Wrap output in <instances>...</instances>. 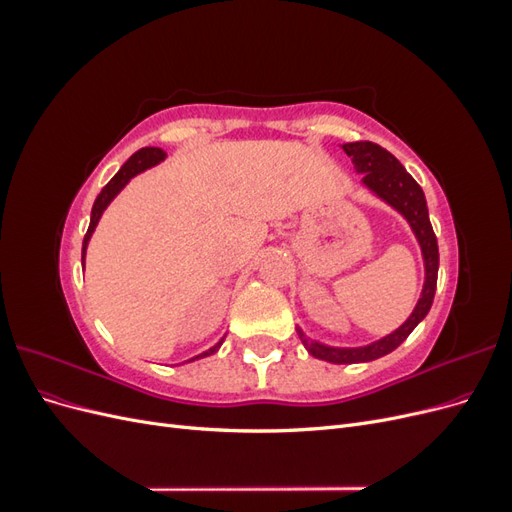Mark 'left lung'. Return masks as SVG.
Here are the masks:
<instances>
[{"mask_svg":"<svg viewBox=\"0 0 512 512\" xmlns=\"http://www.w3.org/2000/svg\"><path fill=\"white\" fill-rule=\"evenodd\" d=\"M344 151L352 158L356 173H363V183L367 188L374 194H378L384 203L395 207L408 220L418 243H421L423 260H425V286L421 292V299H418L410 318L391 335H386L378 339V342L363 348H331L318 342H307L303 333L299 331L303 346L307 348L309 354L316 356V359L329 361V363H365L393 352L414 331L416 324L427 316L433 303V294H436L440 254H438V239L433 235V228L429 222V211H427L421 185L412 179V175L404 166H401V162L393 156V153L369 141L346 143Z\"/></svg>","mask_w":512,"mask_h":512,"instance_id":"8db88e82","label":"left lung"}]
</instances>
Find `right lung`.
<instances>
[{"mask_svg": "<svg viewBox=\"0 0 512 512\" xmlns=\"http://www.w3.org/2000/svg\"><path fill=\"white\" fill-rule=\"evenodd\" d=\"M164 158H166V153H164L160 147H143V149H138V151L134 153V156L119 168V173L104 185L102 192H100V194H98V198H96L94 209H91L89 228H87V235H85V239H83V260H85V250H87V243H89L91 232L96 230L98 220H100V215H102V211L108 207V203H111V200H113V198L123 190V185H126L134 175L143 173L145 168L156 166V164H158V162H162ZM220 346H222V342H220V344H215V346H213V348H209L207 352L194 356V359H190V361L203 359V356H209V354H213V352H218V348H220Z\"/></svg>", "mask_w": 512, "mask_h": 512, "instance_id": "add662e5", "label": "right lung"}]
</instances>
